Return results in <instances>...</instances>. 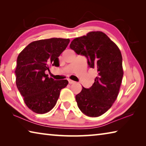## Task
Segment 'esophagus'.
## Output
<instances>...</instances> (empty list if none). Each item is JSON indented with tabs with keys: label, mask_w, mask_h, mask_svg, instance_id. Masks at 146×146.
Listing matches in <instances>:
<instances>
[{
	"label": "esophagus",
	"mask_w": 146,
	"mask_h": 146,
	"mask_svg": "<svg viewBox=\"0 0 146 146\" xmlns=\"http://www.w3.org/2000/svg\"><path fill=\"white\" fill-rule=\"evenodd\" d=\"M68 81H69V83H70V84H75V81H73L72 80H70V79H69Z\"/></svg>",
	"instance_id": "1"
}]
</instances>
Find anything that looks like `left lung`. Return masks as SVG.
I'll list each match as a JSON object with an SVG mask.
<instances>
[{
    "instance_id": "obj_1",
    "label": "left lung",
    "mask_w": 146,
    "mask_h": 146,
    "mask_svg": "<svg viewBox=\"0 0 146 146\" xmlns=\"http://www.w3.org/2000/svg\"><path fill=\"white\" fill-rule=\"evenodd\" d=\"M70 48L85 56L89 66L97 70L93 86L88 89L82 87L75 98L84 114L99 117L111 107L119 92L123 75L120 49L102 31H91L73 39Z\"/></svg>"
}]
</instances>
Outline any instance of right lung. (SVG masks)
Masks as SVG:
<instances>
[{
  "mask_svg": "<svg viewBox=\"0 0 146 146\" xmlns=\"http://www.w3.org/2000/svg\"><path fill=\"white\" fill-rule=\"evenodd\" d=\"M70 40L52 38L32 42L17 57L16 84L24 102L31 111L43 114L55 106L62 89L67 80L49 78L46 71L49 66H59L58 56L65 50Z\"/></svg>",
  "mask_w": 146,
  "mask_h": 146,
  "instance_id": "add662e5",
  "label": "right lung"
}]
</instances>
